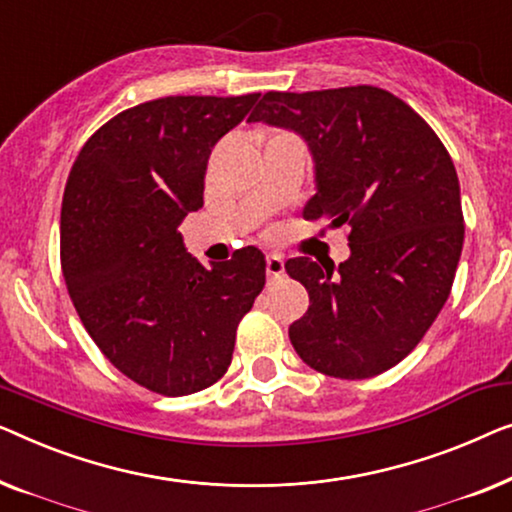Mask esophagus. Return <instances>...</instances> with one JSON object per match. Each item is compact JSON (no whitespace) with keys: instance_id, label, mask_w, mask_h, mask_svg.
Returning a JSON list of instances; mask_svg holds the SVG:
<instances>
[{"instance_id":"34e87169","label":"esophagus","mask_w":512,"mask_h":512,"mask_svg":"<svg viewBox=\"0 0 512 512\" xmlns=\"http://www.w3.org/2000/svg\"><path fill=\"white\" fill-rule=\"evenodd\" d=\"M283 271H285V259L283 257H280V255L266 257V273H269L271 280L283 276Z\"/></svg>"}]
</instances>
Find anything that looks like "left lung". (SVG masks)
<instances>
[{
    "label": "left lung",
    "mask_w": 512,
    "mask_h": 512,
    "mask_svg": "<svg viewBox=\"0 0 512 512\" xmlns=\"http://www.w3.org/2000/svg\"><path fill=\"white\" fill-rule=\"evenodd\" d=\"M248 122L297 132L315 162L306 220L350 227V257L285 271L311 306L290 341L311 369L359 380L399 364L448 301L462 255L455 164L427 122L392 92L355 88L266 92Z\"/></svg>",
    "instance_id": "obj_1"
}]
</instances>
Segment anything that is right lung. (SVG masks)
Listing matches in <instances>:
<instances>
[{
	"label": "right lung",
	"mask_w": 512,
	"mask_h": 512,
	"mask_svg": "<svg viewBox=\"0 0 512 512\" xmlns=\"http://www.w3.org/2000/svg\"><path fill=\"white\" fill-rule=\"evenodd\" d=\"M257 97H162L122 111L90 136L64 187L60 259L78 318L115 369L164 397L225 376L264 287L262 250L204 266L178 234L204 206L213 146Z\"/></svg>",
	"instance_id": "obj_1"
}]
</instances>
